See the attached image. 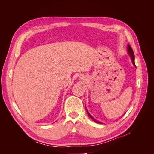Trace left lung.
Instances as JSON below:
<instances>
[{
  "label": "left lung",
  "mask_w": 154,
  "mask_h": 154,
  "mask_svg": "<svg viewBox=\"0 0 154 154\" xmlns=\"http://www.w3.org/2000/svg\"><path fill=\"white\" fill-rule=\"evenodd\" d=\"M127 51H128V55L130 56V58H131V60H132V62L133 65L134 66V67H136V64H135V62H134L135 56H134V51H133V50H132V48H131V46H130L129 44H128V45H127ZM86 111H87V112L88 115L89 116V117H90L91 118H92V119H93V121H94V122H96V123H102L101 122H98V121L96 120V119H95L94 118H93L92 116L89 114V112H88V110H87V109H86Z\"/></svg>",
  "instance_id": "8db88e82"
}]
</instances>
